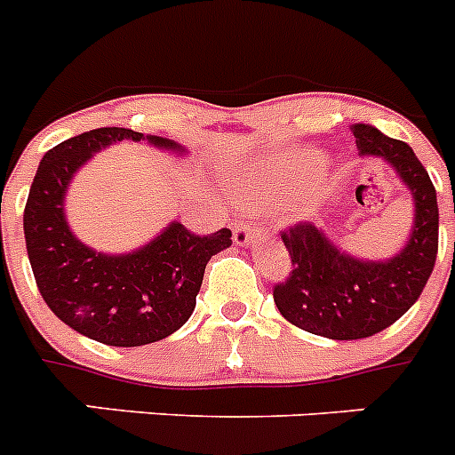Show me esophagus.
<instances>
[{
    "mask_svg": "<svg viewBox=\"0 0 455 455\" xmlns=\"http://www.w3.org/2000/svg\"><path fill=\"white\" fill-rule=\"evenodd\" d=\"M266 235V228L251 227V224H238L235 231H233V244L238 247H247V244H254L256 240Z\"/></svg>",
    "mask_w": 455,
    "mask_h": 455,
    "instance_id": "obj_1",
    "label": "esophagus"
}]
</instances>
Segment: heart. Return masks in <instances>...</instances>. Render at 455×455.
<instances>
[{
    "instance_id": "obj_1",
    "label": "heart",
    "mask_w": 455,
    "mask_h": 455,
    "mask_svg": "<svg viewBox=\"0 0 455 455\" xmlns=\"http://www.w3.org/2000/svg\"><path fill=\"white\" fill-rule=\"evenodd\" d=\"M325 156L315 148L283 153L254 164L247 179L238 183L244 196L267 201L270 205H286L299 189L321 173Z\"/></svg>"
}]
</instances>
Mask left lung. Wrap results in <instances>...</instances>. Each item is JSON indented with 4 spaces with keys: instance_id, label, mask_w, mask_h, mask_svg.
Here are the masks:
<instances>
[{
    "instance_id": "left-lung-1",
    "label": "left lung",
    "mask_w": 455,
    "mask_h": 455,
    "mask_svg": "<svg viewBox=\"0 0 455 455\" xmlns=\"http://www.w3.org/2000/svg\"><path fill=\"white\" fill-rule=\"evenodd\" d=\"M362 157H380L410 189L412 228L403 250L385 260L347 254L321 227L299 222L282 233L293 272L275 286L279 314L295 327L334 341L373 337L396 323L419 299L437 259L435 188L405 141L369 124L353 125Z\"/></svg>"
}]
</instances>
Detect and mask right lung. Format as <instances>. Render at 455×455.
I'll list each match as a JSON object with an SVG mask.
<instances>
[{
  "label": "right lung",
  "instance_id": "obj_1",
  "mask_svg": "<svg viewBox=\"0 0 455 455\" xmlns=\"http://www.w3.org/2000/svg\"><path fill=\"white\" fill-rule=\"evenodd\" d=\"M146 141L185 156L179 141L128 128H98L61 141L43 156L25 205L31 270L59 321L105 346L132 347L167 339L196 307L208 260L231 247V231L195 235L169 222L156 238L125 254H105L82 243L66 220L75 173L118 141Z\"/></svg>",
  "mask_w": 455,
  "mask_h": 455
}]
</instances>
